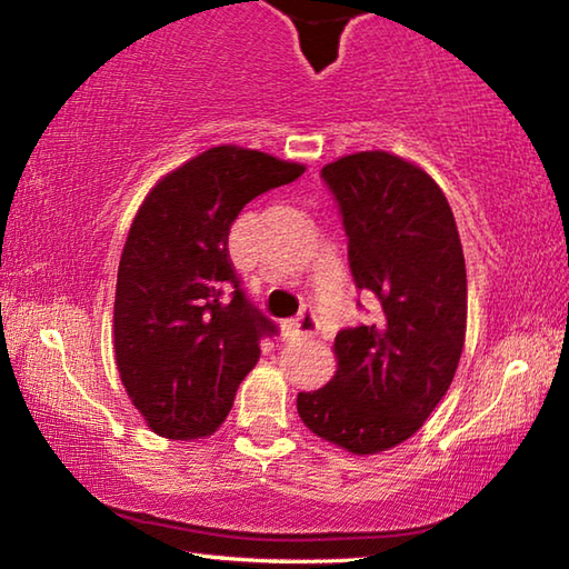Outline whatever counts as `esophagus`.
I'll return each mask as SVG.
<instances>
[{
  "instance_id": "esophagus-1",
  "label": "esophagus",
  "mask_w": 569,
  "mask_h": 569,
  "mask_svg": "<svg viewBox=\"0 0 569 569\" xmlns=\"http://www.w3.org/2000/svg\"><path fill=\"white\" fill-rule=\"evenodd\" d=\"M316 333H319V319H316L313 311H303L296 321H291V323L286 326V336L291 341L313 339Z\"/></svg>"
}]
</instances>
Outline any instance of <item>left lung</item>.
I'll return each mask as SVG.
<instances>
[{
    "label": "left lung",
    "instance_id": "1",
    "mask_svg": "<svg viewBox=\"0 0 569 569\" xmlns=\"http://www.w3.org/2000/svg\"><path fill=\"white\" fill-rule=\"evenodd\" d=\"M341 208L373 321L339 331L336 373L301 391L298 417L329 445L379 455L417 435L455 379L467 336V268L445 192L413 162L363 150L321 170Z\"/></svg>",
    "mask_w": 569,
    "mask_h": 569
}]
</instances>
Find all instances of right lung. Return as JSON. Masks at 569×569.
<instances>
[{
	"label": "right lung",
	"mask_w": 569,
	"mask_h": 569,
	"mask_svg": "<svg viewBox=\"0 0 569 569\" xmlns=\"http://www.w3.org/2000/svg\"><path fill=\"white\" fill-rule=\"evenodd\" d=\"M306 166L218 146L162 176L124 240L114 288V363L132 407L166 439L210 437L276 326L248 303L228 256L246 203Z\"/></svg>",
	"instance_id": "1"
}]
</instances>
